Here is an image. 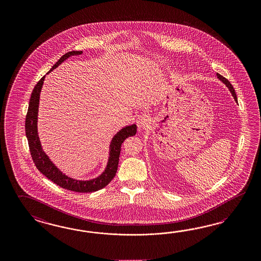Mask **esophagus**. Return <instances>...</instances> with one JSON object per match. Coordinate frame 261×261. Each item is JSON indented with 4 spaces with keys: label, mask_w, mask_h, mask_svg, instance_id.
I'll use <instances>...</instances> for the list:
<instances>
[{
    "label": "esophagus",
    "mask_w": 261,
    "mask_h": 261,
    "mask_svg": "<svg viewBox=\"0 0 261 261\" xmlns=\"http://www.w3.org/2000/svg\"><path fill=\"white\" fill-rule=\"evenodd\" d=\"M149 117L147 113H141L136 117V123L139 128H145L149 124Z\"/></svg>",
    "instance_id": "34e87169"
}]
</instances>
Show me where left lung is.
<instances>
[{
	"instance_id": "obj_1",
	"label": "left lung",
	"mask_w": 261,
	"mask_h": 261,
	"mask_svg": "<svg viewBox=\"0 0 261 261\" xmlns=\"http://www.w3.org/2000/svg\"><path fill=\"white\" fill-rule=\"evenodd\" d=\"M216 76H217V78H218L220 81H222V83H224V84L226 85V87H227V88L230 90V91H231V95H232L233 98H234V101H236V102H238V97H237L236 91H234V89L232 88L231 83L229 82L225 77L221 76L220 74H218V73H216Z\"/></svg>"
}]
</instances>
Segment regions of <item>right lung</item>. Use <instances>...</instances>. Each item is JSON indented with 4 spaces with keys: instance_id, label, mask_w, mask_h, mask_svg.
Masks as SVG:
<instances>
[{
    "instance_id": "right-lung-1",
    "label": "right lung",
    "mask_w": 261,
    "mask_h": 261,
    "mask_svg": "<svg viewBox=\"0 0 261 261\" xmlns=\"http://www.w3.org/2000/svg\"><path fill=\"white\" fill-rule=\"evenodd\" d=\"M82 53V51H76V50L66 53L58 60V62L50 68V70L47 73H49L51 70L58 67L65 60L69 58L70 56L80 55ZM45 77V75L41 78V80L34 87V90L32 91L31 97H30L29 110L25 117V135L29 141L30 154L33 159V162L38 170L41 171L45 177L51 180L53 183L62 187L63 189L72 191V192H77V193H92V192L99 191L107 186L115 176L117 168H118V163H119L121 145L126 138L136 134L137 127L135 124H134V125L123 127L113 136L110 145V157H109L108 165L101 175H99L96 178L86 180V181L68 177L67 175L64 174L62 171H60L59 169L50 161L49 157L45 154L38 136L37 119L39 99H40V93L44 84Z\"/></svg>"
}]
</instances>
